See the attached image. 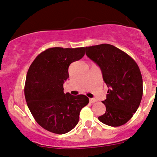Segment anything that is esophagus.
<instances>
[{"label": "esophagus", "instance_id": "34e87169", "mask_svg": "<svg viewBox=\"0 0 157 157\" xmlns=\"http://www.w3.org/2000/svg\"><path fill=\"white\" fill-rule=\"evenodd\" d=\"M89 101L90 103H95L96 102V100L95 98H89Z\"/></svg>", "mask_w": 157, "mask_h": 157}]
</instances>
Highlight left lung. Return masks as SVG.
<instances>
[{
	"label": "left lung",
	"mask_w": 157,
	"mask_h": 157,
	"mask_svg": "<svg viewBox=\"0 0 157 157\" xmlns=\"http://www.w3.org/2000/svg\"><path fill=\"white\" fill-rule=\"evenodd\" d=\"M86 54L99 66L109 89L103 101L106 112L98 117L111 126L126 124L138 109L143 95L142 76L138 65L127 53L110 44L86 47Z\"/></svg>",
	"instance_id": "left-lung-1"
}]
</instances>
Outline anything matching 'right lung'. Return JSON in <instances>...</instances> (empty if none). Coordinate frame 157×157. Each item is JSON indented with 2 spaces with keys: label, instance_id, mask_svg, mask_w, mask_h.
Instances as JSON below:
<instances>
[{
  "label": "right lung",
  "instance_id": "add662e5",
  "mask_svg": "<svg viewBox=\"0 0 157 157\" xmlns=\"http://www.w3.org/2000/svg\"><path fill=\"white\" fill-rule=\"evenodd\" d=\"M84 50V47L46 49L30 66L25 83V101L36 122L48 132L58 134L70 132L78 124L81 109L89 104L85 95L63 92V83L69 77L68 67L82 59Z\"/></svg>",
  "mask_w": 157,
  "mask_h": 157
}]
</instances>
